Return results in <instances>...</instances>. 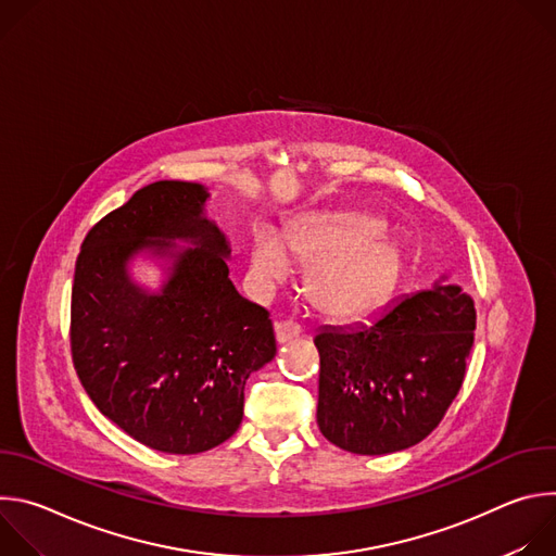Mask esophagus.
Listing matches in <instances>:
<instances>
[{
  "label": "esophagus",
  "mask_w": 556,
  "mask_h": 556,
  "mask_svg": "<svg viewBox=\"0 0 556 556\" xmlns=\"http://www.w3.org/2000/svg\"><path fill=\"white\" fill-rule=\"evenodd\" d=\"M299 334H301V328L296 324H292V321H283V324L275 326V339H277L279 345L296 339Z\"/></svg>",
  "instance_id": "obj_1"
}]
</instances>
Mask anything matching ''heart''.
Wrapping results in <instances>:
<instances>
[{
	"label": "heart",
	"mask_w": 556,
	"mask_h": 556,
	"mask_svg": "<svg viewBox=\"0 0 556 556\" xmlns=\"http://www.w3.org/2000/svg\"><path fill=\"white\" fill-rule=\"evenodd\" d=\"M382 222L352 211L303 213L281 235L260 224L249 249L247 288L266 299L292 273V257L307 266V296L330 319H361L384 303L399 283L403 251Z\"/></svg>",
	"instance_id": "obj_1"
}]
</instances>
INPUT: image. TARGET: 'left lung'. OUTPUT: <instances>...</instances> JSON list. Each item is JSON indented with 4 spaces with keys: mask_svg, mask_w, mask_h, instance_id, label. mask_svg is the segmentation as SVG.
<instances>
[{
    "mask_svg": "<svg viewBox=\"0 0 556 556\" xmlns=\"http://www.w3.org/2000/svg\"><path fill=\"white\" fill-rule=\"evenodd\" d=\"M448 275L354 326H324L321 433L343 451L384 455L422 442L457 395L472 348L475 305Z\"/></svg>",
    "mask_w": 556,
    "mask_h": 556,
    "instance_id": "8db88e82",
    "label": "left lung"
}]
</instances>
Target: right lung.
I'll use <instances>...</instances> for the list:
<instances>
[{
	"mask_svg": "<svg viewBox=\"0 0 556 556\" xmlns=\"http://www.w3.org/2000/svg\"><path fill=\"white\" fill-rule=\"evenodd\" d=\"M208 200L198 182L142 187L88 232L74 268L78 378L105 418L172 455L240 429L247 380L277 354L268 312L228 277L230 244ZM136 261L159 268L155 289L132 277Z\"/></svg>",
	"mask_w": 556,
	"mask_h": 556,
	"instance_id": "1",
	"label": "right lung"
}]
</instances>
